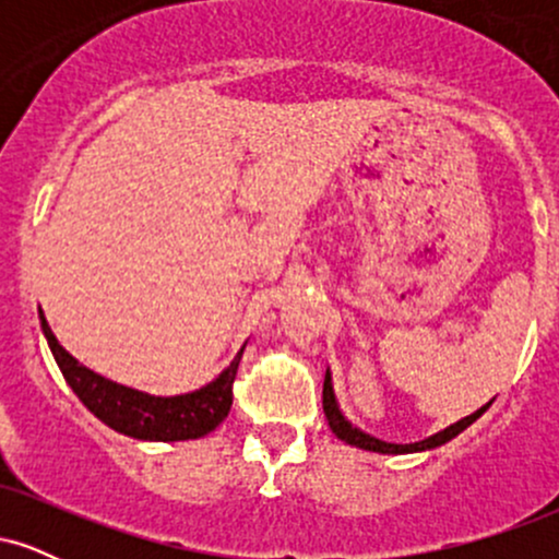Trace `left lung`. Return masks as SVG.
<instances>
[{
	"instance_id": "obj_1",
	"label": "left lung",
	"mask_w": 559,
	"mask_h": 559,
	"mask_svg": "<svg viewBox=\"0 0 559 559\" xmlns=\"http://www.w3.org/2000/svg\"><path fill=\"white\" fill-rule=\"evenodd\" d=\"M489 407H491V402L484 404V407L476 409L473 415H467V418L447 426L444 431L428 436V439H423V441H415V444H389V441H381V439H376V436L365 433L362 428L352 426V423L344 418L342 407H338V402H336V394H333L331 370H325V381H323V413H325V420H329L331 431L336 433V439L346 441L349 447L368 449V452H378V454H413V452H426V449H436V447L447 444V441H452L454 436L463 433L467 426H473V423H476Z\"/></svg>"
}]
</instances>
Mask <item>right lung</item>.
Here are the masks:
<instances>
[{
    "mask_svg": "<svg viewBox=\"0 0 559 559\" xmlns=\"http://www.w3.org/2000/svg\"><path fill=\"white\" fill-rule=\"evenodd\" d=\"M38 320H41V331L68 386L112 431L141 441H189L202 439L228 418V409L234 404L230 386H234L241 352L247 344L241 346L228 368L210 383H204L202 389L176 396H155L94 373L57 342L41 307H38Z\"/></svg>",
    "mask_w": 559,
    "mask_h": 559,
    "instance_id": "add662e5",
    "label": "right lung"
}]
</instances>
